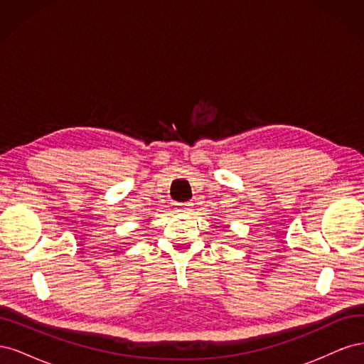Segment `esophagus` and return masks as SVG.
<instances>
[{
	"label": "esophagus",
	"mask_w": 364,
	"mask_h": 364,
	"mask_svg": "<svg viewBox=\"0 0 364 364\" xmlns=\"http://www.w3.org/2000/svg\"><path fill=\"white\" fill-rule=\"evenodd\" d=\"M193 208L191 202H183V203H176V211L178 213H186Z\"/></svg>",
	"instance_id": "1"
}]
</instances>
